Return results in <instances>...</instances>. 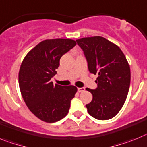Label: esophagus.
<instances>
[{
	"mask_svg": "<svg viewBox=\"0 0 147 147\" xmlns=\"http://www.w3.org/2000/svg\"><path fill=\"white\" fill-rule=\"evenodd\" d=\"M84 90H85V88H84V87L78 88V92H83Z\"/></svg>",
	"mask_w": 147,
	"mask_h": 147,
	"instance_id": "obj_1",
	"label": "esophagus"
}]
</instances>
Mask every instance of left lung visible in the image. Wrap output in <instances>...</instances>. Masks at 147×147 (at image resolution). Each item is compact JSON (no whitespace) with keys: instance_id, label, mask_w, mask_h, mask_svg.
Returning <instances> with one entry per match:
<instances>
[{"instance_id":"obj_1","label":"left lung","mask_w":147,"mask_h":147,"mask_svg":"<svg viewBox=\"0 0 147 147\" xmlns=\"http://www.w3.org/2000/svg\"><path fill=\"white\" fill-rule=\"evenodd\" d=\"M84 52L90 73L98 74L97 88L86 90L92 100L86 104L89 114L98 120H109L118 114L127 99L130 85V68L117 45L103 37L76 40Z\"/></svg>"}]
</instances>
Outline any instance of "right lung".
I'll return each mask as SVG.
<instances>
[{
    "label": "right lung",
    "instance_id": "add662e5",
    "mask_svg": "<svg viewBox=\"0 0 147 147\" xmlns=\"http://www.w3.org/2000/svg\"><path fill=\"white\" fill-rule=\"evenodd\" d=\"M75 45L71 39L43 40L29 51L21 63L20 92L29 110L41 121L54 123L68 113L77 87L54 85L51 79L57 74L61 57Z\"/></svg>",
    "mask_w": 147,
    "mask_h": 147
}]
</instances>
